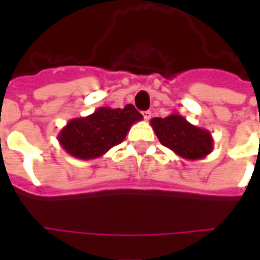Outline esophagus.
Instances as JSON below:
<instances>
[{"mask_svg": "<svg viewBox=\"0 0 260 260\" xmlns=\"http://www.w3.org/2000/svg\"><path fill=\"white\" fill-rule=\"evenodd\" d=\"M142 115H143V118L146 119V121H149V119L152 118V111H149V110H147V111H143Z\"/></svg>", "mask_w": 260, "mask_h": 260, "instance_id": "esophagus-1", "label": "esophagus"}]
</instances>
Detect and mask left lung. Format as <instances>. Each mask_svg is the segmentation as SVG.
Segmentation results:
<instances>
[{
  "mask_svg": "<svg viewBox=\"0 0 260 260\" xmlns=\"http://www.w3.org/2000/svg\"><path fill=\"white\" fill-rule=\"evenodd\" d=\"M152 128L163 146L185 158L201 160L213 150L212 134L188 122L181 114L173 113L166 118H153Z\"/></svg>",
  "mask_w": 260,
  "mask_h": 260,
  "instance_id": "left-lung-1",
  "label": "left lung"
}]
</instances>
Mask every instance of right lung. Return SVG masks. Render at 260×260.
Instances as JSON below:
<instances>
[{
    "mask_svg": "<svg viewBox=\"0 0 260 260\" xmlns=\"http://www.w3.org/2000/svg\"><path fill=\"white\" fill-rule=\"evenodd\" d=\"M142 119V114L132 104H126L124 108L99 107L87 117L68 121L57 138L72 157L93 160L119 145L131 126Z\"/></svg>",
    "mask_w": 260,
    "mask_h": 260,
    "instance_id": "right-lung-1",
    "label": "right lung"
}]
</instances>
